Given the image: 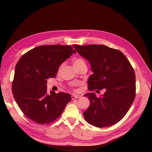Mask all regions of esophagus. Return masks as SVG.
<instances>
[{"instance_id":"34e87169","label":"esophagus","mask_w":152,"mask_h":152,"mask_svg":"<svg viewBox=\"0 0 152 152\" xmlns=\"http://www.w3.org/2000/svg\"><path fill=\"white\" fill-rule=\"evenodd\" d=\"M71 97H72V99H80L82 96L80 95H74L73 94L72 96H71Z\"/></svg>"}]
</instances>
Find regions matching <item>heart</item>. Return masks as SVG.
<instances>
[{"instance_id": "b5f03b06", "label": "heart", "mask_w": 152, "mask_h": 152, "mask_svg": "<svg viewBox=\"0 0 152 152\" xmlns=\"http://www.w3.org/2000/svg\"><path fill=\"white\" fill-rule=\"evenodd\" d=\"M73 64H74V67H75L76 69H78V67L81 66H82V65H86V63H85L84 60L82 59V58H76V59H74ZM62 66H63V65H62V64H61V65L59 66V71L61 69V68H62ZM80 82H76V83H74L73 85H74V86H76V85L80 84Z\"/></svg>"}]
</instances>
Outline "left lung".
<instances>
[{"mask_svg": "<svg viewBox=\"0 0 152 152\" xmlns=\"http://www.w3.org/2000/svg\"><path fill=\"white\" fill-rule=\"evenodd\" d=\"M76 51L91 64L93 74L89 76L88 90L90 105L83 112L86 121L97 127H108L124 118L136 95V78L133 66L121 51L104 45H73Z\"/></svg>", "mask_w": 152, "mask_h": 152, "instance_id": "left-lung-1", "label": "left lung"}]
</instances>
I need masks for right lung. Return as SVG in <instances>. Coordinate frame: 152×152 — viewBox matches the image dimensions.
Instances as JSON below:
<instances>
[{
    "label": "right lung",
    "mask_w": 152,
    "mask_h": 152,
    "mask_svg": "<svg viewBox=\"0 0 152 152\" xmlns=\"http://www.w3.org/2000/svg\"><path fill=\"white\" fill-rule=\"evenodd\" d=\"M71 46L44 45L23 55L16 64L12 90L25 116L38 124L52 123L71 101L69 93H47V80L56 78L59 66L73 53Z\"/></svg>",
    "instance_id": "obj_1"
}]
</instances>
